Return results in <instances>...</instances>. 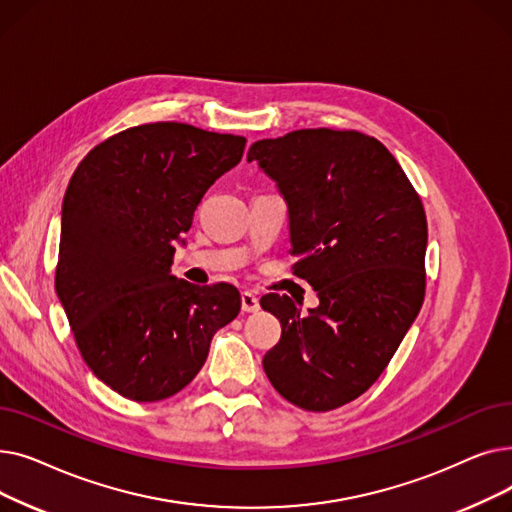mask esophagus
I'll return each mask as SVG.
<instances>
[{"label": "esophagus", "mask_w": 512, "mask_h": 512, "mask_svg": "<svg viewBox=\"0 0 512 512\" xmlns=\"http://www.w3.org/2000/svg\"><path fill=\"white\" fill-rule=\"evenodd\" d=\"M240 303H242V311H245V313L259 311V299L255 297L253 292H242L240 294Z\"/></svg>", "instance_id": "obj_1"}]
</instances>
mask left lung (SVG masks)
<instances>
[{
    "label": "left lung",
    "instance_id": "left-lung-1",
    "mask_svg": "<svg viewBox=\"0 0 512 512\" xmlns=\"http://www.w3.org/2000/svg\"><path fill=\"white\" fill-rule=\"evenodd\" d=\"M247 159L276 180L294 276L319 297L307 315L286 294L261 299L282 324L265 375L292 405L338 409L380 378L423 305V203L394 155L357 130H294Z\"/></svg>",
    "mask_w": 512,
    "mask_h": 512
}]
</instances>
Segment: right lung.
Returning <instances> with one entry per match:
<instances>
[{"mask_svg": "<svg viewBox=\"0 0 512 512\" xmlns=\"http://www.w3.org/2000/svg\"><path fill=\"white\" fill-rule=\"evenodd\" d=\"M245 143L191 124H141L93 147L70 178L56 292L85 363L124 398L155 402L191 384L213 334L240 311L232 284L195 286L170 265Z\"/></svg>", "mask_w": 512, "mask_h": 512, "instance_id": "1", "label": "right lung"}]
</instances>
